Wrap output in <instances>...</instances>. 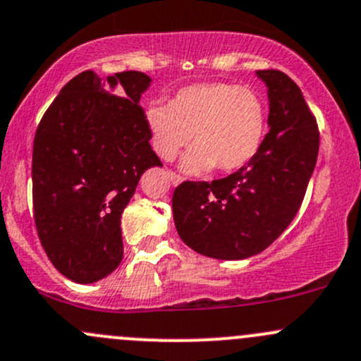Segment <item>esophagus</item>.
Instances as JSON below:
<instances>
[{
    "mask_svg": "<svg viewBox=\"0 0 361 361\" xmlns=\"http://www.w3.org/2000/svg\"><path fill=\"white\" fill-rule=\"evenodd\" d=\"M169 178H171V183H173V185H180L181 181H183V178H181L180 174H176V173H169Z\"/></svg>",
    "mask_w": 361,
    "mask_h": 361,
    "instance_id": "34e87169",
    "label": "esophagus"
}]
</instances>
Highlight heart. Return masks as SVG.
Returning a JSON list of instances; mask_svg holds the SVG:
<instances>
[{
    "instance_id": "1",
    "label": "heart",
    "mask_w": 361,
    "mask_h": 361,
    "mask_svg": "<svg viewBox=\"0 0 361 361\" xmlns=\"http://www.w3.org/2000/svg\"><path fill=\"white\" fill-rule=\"evenodd\" d=\"M152 145L164 160H173L194 137L183 157L185 171L216 167L232 173L260 150L267 130V110L255 90L225 82L194 83L178 90L171 104H152L145 113Z\"/></svg>"
}]
</instances>
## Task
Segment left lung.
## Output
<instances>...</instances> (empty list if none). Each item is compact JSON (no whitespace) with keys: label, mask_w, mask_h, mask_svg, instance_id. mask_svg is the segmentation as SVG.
<instances>
[{"label":"left lung","mask_w":361,"mask_h":361,"mask_svg":"<svg viewBox=\"0 0 361 361\" xmlns=\"http://www.w3.org/2000/svg\"><path fill=\"white\" fill-rule=\"evenodd\" d=\"M269 89V133L245 167L221 180L183 181L173 194L174 225L197 253L241 260L271 246L300 209L319 150L316 116L279 69L257 71Z\"/></svg>","instance_id":"8db88e82"}]
</instances>
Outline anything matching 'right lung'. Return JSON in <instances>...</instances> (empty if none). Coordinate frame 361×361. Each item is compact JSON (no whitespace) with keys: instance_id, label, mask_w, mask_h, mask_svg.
Wrapping results in <instances>:
<instances>
[{"instance_id":"1","label":"right lung","mask_w":361,"mask_h":361,"mask_svg":"<svg viewBox=\"0 0 361 361\" xmlns=\"http://www.w3.org/2000/svg\"><path fill=\"white\" fill-rule=\"evenodd\" d=\"M141 71L101 82L82 71L61 89L32 145V209L54 267L75 283L99 281L123 257L120 218L141 174L162 166L152 150Z\"/></svg>"}]
</instances>
